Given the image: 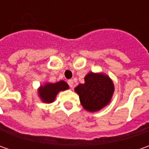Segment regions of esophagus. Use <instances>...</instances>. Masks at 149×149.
Listing matches in <instances>:
<instances>
[{
	"label": "esophagus",
	"mask_w": 149,
	"mask_h": 149,
	"mask_svg": "<svg viewBox=\"0 0 149 149\" xmlns=\"http://www.w3.org/2000/svg\"><path fill=\"white\" fill-rule=\"evenodd\" d=\"M67 83L70 85V88H73V86H74V81H73L72 79H69V80L67 81Z\"/></svg>",
	"instance_id": "1"
}]
</instances>
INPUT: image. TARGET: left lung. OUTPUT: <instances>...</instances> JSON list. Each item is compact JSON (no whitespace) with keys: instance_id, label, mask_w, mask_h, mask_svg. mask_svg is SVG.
<instances>
[{"instance_id":"8db88e82","label":"left lung","mask_w":149,"mask_h":149,"mask_svg":"<svg viewBox=\"0 0 149 149\" xmlns=\"http://www.w3.org/2000/svg\"><path fill=\"white\" fill-rule=\"evenodd\" d=\"M85 110L96 112L109 104L114 91L112 79L102 73L89 72L84 77V84L74 88Z\"/></svg>"}]
</instances>
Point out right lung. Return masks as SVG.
Instances as JSON below:
<instances>
[{
  "mask_svg": "<svg viewBox=\"0 0 149 149\" xmlns=\"http://www.w3.org/2000/svg\"><path fill=\"white\" fill-rule=\"evenodd\" d=\"M69 89L68 84L60 80L57 83H46L41 85L38 89V94L44 103H52L55 100V97L60 91H64Z\"/></svg>",
  "mask_w": 149,
  "mask_h": 149,
  "instance_id": "add662e5",
  "label": "right lung"
}]
</instances>
